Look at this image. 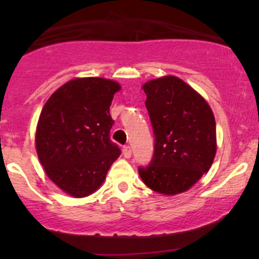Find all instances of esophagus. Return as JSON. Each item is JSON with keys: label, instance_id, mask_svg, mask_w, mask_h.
<instances>
[{"label": "esophagus", "instance_id": "obj_1", "mask_svg": "<svg viewBox=\"0 0 259 259\" xmlns=\"http://www.w3.org/2000/svg\"><path fill=\"white\" fill-rule=\"evenodd\" d=\"M123 154L125 158H130L132 157V147L130 146H124L123 147Z\"/></svg>", "mask_w": 259, "mask_h": 259}]
</instances>
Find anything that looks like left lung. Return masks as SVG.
Segmentation results:
<instances>
[{"label":"left lung","mask_w":259,"mask_h":259,"mask_svg":"<svg viewBox=\"0 0 259 259\" xmlns=\"http://www.w3.org/2000/svg\"><path fill=\"white\" fill-rule=\"evenodd\" d=\"M154 134V152L142 181L163 195L185 192L209 170L217 152L215 119L207 101L173 75L142 86Z\"/></svg>","instance_id":"8db88e82"}]
</instances>
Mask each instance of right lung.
<instances>
[{"label": "right lung", "mask_w": 259, "mask_h": 259, "mask_svg": "<svg viewBox=\"0 0 259 259\" xmlns=\"http://www.w3.org/2000/svg\"><path fill=\"white\" fill-rule=\"evenodd\" d=\"M120 85L103 78L65 82L45 103L36 127V152L47 177L73 197L94 194L120 150L109 139V114Z\"/></svg>", "instance_id": "right-lung-1"}]
</instances>
